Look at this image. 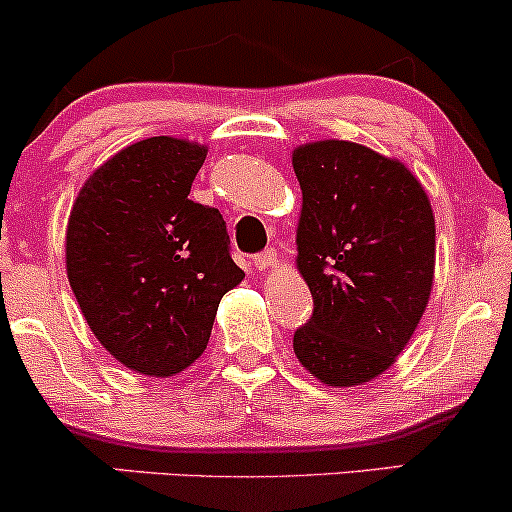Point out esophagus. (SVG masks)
I'll return each mask as SVG.
<instances>
[{
  "label": "esophagus",
  "instance_id": "obj_1",
  "mask_svg": "<svg viewBox=\"0 0 512 512\" xmlns=\"http://www.w3.org/2000/svg\"><path fill=\"white\" fill-rule=\"evenodd\" d=\"M252 264H255L257 269H269L272 264H276V252L272 248L257 252V255H252Z\"/></svg>",
  "mask_w": 512,
  "mask_h": 512
}]
</instances>
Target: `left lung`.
I'll return each mask as SVG.
<instances>
[{
    "mask_svg": "<svg viewBox=\"0 0 512 512\" xmlns=\"http://www.w3.org/2000/svg\"><path fill=\"white\" fill-rule=\"evenodd\" d=\"M293 171L298 267L315 303L293 350L324 384H365L393 365L427 307L432 205L403 164L346 140L298 147Z\"/></svg>",
    "mask_w": 512,
    "mask_h": 512,
    "instance_id": "8db88e82",
    "label": "left lung"
}]
</instances>
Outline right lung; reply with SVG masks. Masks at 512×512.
Masks as SVG:
<instances>
[{"label": "right lung", "instance_id": "add662e5", "mask_svg": "<svg viewBox=\"0 0 512 512\" xmlns=\"http://www.w3.org/2000/svg\"><path fill=\"white\" fill-rule=\"evenodd\" d=\"M207 150L140 140L73 202L66 272L92 334L121 365L171 377L207 348L219 300L243 281L217 207L190 200Z\"/></svg>", "mask_w": 512, "mask_h": 512}]
</instances>
